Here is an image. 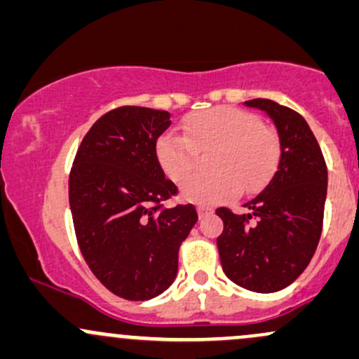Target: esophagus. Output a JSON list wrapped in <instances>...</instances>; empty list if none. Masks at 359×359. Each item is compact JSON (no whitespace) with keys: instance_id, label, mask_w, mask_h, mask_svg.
<instances>
[{"instance_id":"34e87169","label":"esophagus","mask_w":359,"mask_h":359,"mask_svg":"<svg viewBox=\"0 0 359 359\" xmlns=\"http://www.w3.org/2000/svg\"><path fill=\"white\" fill-rule=\"evenodd\" d=\"M196 212H198L200 217H203V215L212 214V209H210V207H207V205H198V207H196Z\"/></svg>"}]
</instances>
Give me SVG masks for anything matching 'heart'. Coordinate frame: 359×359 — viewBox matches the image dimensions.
<instances>
[{"mask_svg": "<svg viewBox=\"0 0 359 359\" xmlns=\"http://www.w3.org/2000/svg\"><path fill=\"white\" fill-rule=\"evenodd\" d=\"M184 135L165 132L156 142L161 169L172 181H183L194 170L198 154L215 152L208 160L212 171L181 184L184 200L217 203L238 191L260 190L276 171L280 144L260 118L238 107L221 106L200 111L184 119Z\"/></svg>", "mask_w": 359, "mask_h": 359, "instance_id": "heart-1", "label": "heart"}]
</instances>
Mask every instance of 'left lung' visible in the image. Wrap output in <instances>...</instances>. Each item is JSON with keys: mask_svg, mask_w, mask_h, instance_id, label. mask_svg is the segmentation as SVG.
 I'll return each instance as SVG.
<instances>
[{"mask_svg": "<svg viewBox=\"0 0 359 359\" xmlns=\"http://www.w3.org/2000/svg\"><path fill=\"white\" fill-rule=\"evenodd\" d=\"M279 133L280 159L264 191L246 202V214L215 210L224 222L217 238L222 271L234 284L276 292L294 283L310 264L322 234L327 165L304 118L271 99H252Z\"/></svg>", "mask_w": 359, "mask_h": 359, "instance_id": "8db88e82", "label": "left lung"}]
</instances>
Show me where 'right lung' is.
Listing matches in <instances>:
<instances>
[{
	"instance_id": "right-lung-1",
	"label": "right lung",
	"mask_w": 359,
	"mask_h": 359,
	"mask_svg": "<svg viewBox=\"0 0 359 359\" xmlns=\"http://www.w3.org/2000/svg\"><path fill=\"white\" fill-rule=\"evenodd\" d=\"M169 116L140 106L109 111L83 137L70 171L80 252L104 286L130 302H145L171 286L180 245L198 219L191 203L163 207L178 194L156 157Z\"/></svg>"
}]
</instances>
